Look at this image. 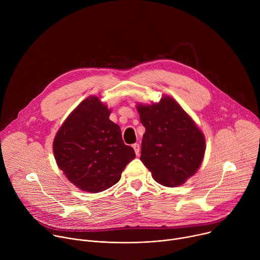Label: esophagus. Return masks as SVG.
<instances>
[{
	"instance_id": "1",
	"label": "esophagus",
	"mask_w": 260,
	"mask_h": 260,
	"mask_svg": "<svg viewBox=\"0 0 260 260\" xmlns=\"http://www.w3.org/2000/svg\"><path fill=\"white\" fill-rule=\"evenodd\" d=\"M133 148H134V150H135L136 154L139 155V153H140V145H139L138 143H136V144L133 145Z\"/></svg>"
}]
</instances>
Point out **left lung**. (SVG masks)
I'll return each instance as SVG.
<instances>
[{
    "label": "left lung",
    "instance_id": "obj_1",
    "mask_svg": "<svg viewBox=\"0 0 260 260\" xmlns=\"http://www.w3.org/2000/svg\"><path fill=\"white\" fill-rule=\"evenodd\" d=\"M143 135L141 157L152 178L165 186H179L201 167L206 141L191 117L171 96L137 105Z\"/></svg>",
    "mask_w": 260,
    "mask_h": 260
}]
</instances>
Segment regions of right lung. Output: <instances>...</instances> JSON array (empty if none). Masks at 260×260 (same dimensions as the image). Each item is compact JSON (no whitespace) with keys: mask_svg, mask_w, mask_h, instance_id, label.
Returning <instances> with one entry per match:
<instances>
[{"mask_svg":"<svg viewBox=\"0 0 260 260\" xmlns=\"http://www.w3.org/2000/svg\"><path fill=\"white\" fill-rule=\"evenodd\" d=\"M111 110L99 98L81 102L58 129L53 153L68 180L83 191L96 193L116 184L135 157L124 144L119 125L109 119Z\"/></svg>","mask_w":260,"mask_h":260,"instance_id":"right-lung-1","label":"right lung"}]
</instances>
